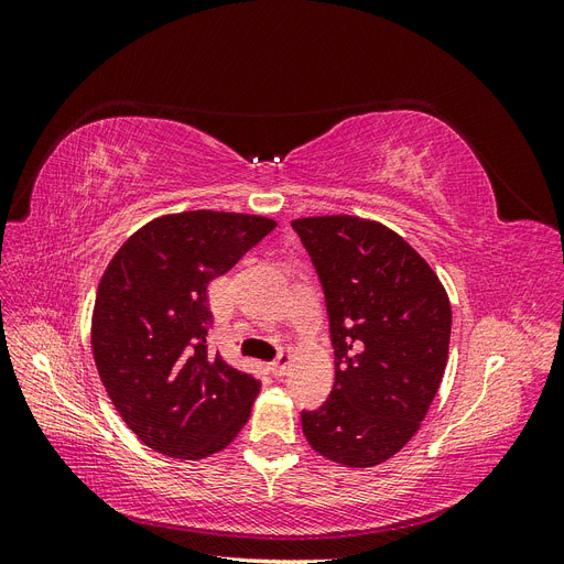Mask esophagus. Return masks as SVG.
<instances>
[{"instance_id":"obj_1","label":"esophagus","mask_w":564,"mask_h":564,"mask_svg":"<svg viewBox=\"0 0 564 564\" xmlns=\"http://www.w3.org/2000/svg\"><path fill=\"white\" fill-rule=\"evenodd\" d=\"M289 365H292V355L280 352V355H278V360H272V362H270V371L275 373V377H284V373L289 371Z\"/></svg>"}]
</instances>
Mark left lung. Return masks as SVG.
Here are the masks:
<instances>
[{"instance_id": "left-lung-1", "label": "left lung", "mask_w": 564, "mask_h": 564, "mask_svg": "<svg viewBox=\"0 0 564 564\" xmlns=\"http://www.w3.org/2000/svg\"><path fill=\"white\" fill-rule=\"evenodd\" d=\"M324 292L334 388L301 412L311 447L348 468L398 454L419 431L447 367L452 305L398 232L357 216L292 220Z\"/></svg>"}]
</instances>
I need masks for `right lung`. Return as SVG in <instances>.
Segmentation results:
<instances>
[{
    "mask_svg": "<svg viewBox=\"0 0 564 564\" xmlns=\"http://www.w3.org/2000/svg\"><path fill=\"white\" fill-rule=\"evenodd\" d=\"M275 226L183 212L150 220L112 256L94 305V360L119 416L150 449L195 460L245 429L261 381L209 352L207 289Z\"/></svg>",
    "mask_w": 564,
    "mask_h": 564,
    "instance_id": "add662e5",
    "label": "right lung"
}]
</instances>
